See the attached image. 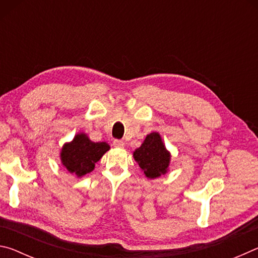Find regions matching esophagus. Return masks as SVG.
I'll use <instances>...</instances> for the list:
<instances>
[{
	"instance_id": "obj_1",
	"label": "esophagus",
	"mask_w": 258,
	"mask_h": 258,
	"mask_svg": "<svg viewBox=\"0 0 258 258\" xmlns=\"http://www.w3.org/2000/svg\"><path fill=\"white\" fill-rule=\"evenodd\" d=\"M112 146L116 147V148H123V147H124V142L121 141V140L115 139V140H113V141H112Z\"/></svg>"
}]
</instances>
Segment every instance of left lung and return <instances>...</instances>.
Instances as JSON below:
<instances>
[{
  "instance_id": "8db88e82",
  "label": "left lung",
  "mask_w": 258,
  "mask_h": 258,
  "mask_svg": "<svg viewBox=\"0 0 258 258\" xmlns=\"http://www.w3.org/2000/svg\"><path fill=\"white\" fill-rule=\"evenodd\" d=\"M133 155L140 168L149 178L158 177L161 174H165L171 159L168 151L161 142L160 135L156 132L147 135L142 146L138 148Z\"/></svg>"
}]
</instances>
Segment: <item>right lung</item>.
<instances>
[{"mask_svg":"<svg viewBox=\"0 0 258 258\" xmlns=\"http://www.w3.org/2000/svg\"><path fill=\"white\" fill-rule=\"evenodd\" d=\"M106 142H92L85 134H77L61 151V161L69 172L81 177L93 171L95 163L109 150Z\"/></svg>","mask_w":258,"mask_h":258,"instance_id":"obj_1","label":"right lung"}]
</instances>
